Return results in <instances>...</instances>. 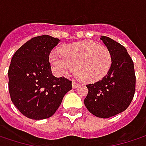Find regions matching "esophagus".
I'll return each instance as SVG.
<instances>
[{"mask_svg":"<svg viewBox=\"0 0 146 146\" xmlns=\"http://www.w3.org/2000/svg\"><path fill=\"white\" fill-rule=\"evenodd\" d=\"M72 85H73V89H76L77 87H78V86H79V83H78V82H76V81H73Z\"/></svg>","mask_w":146,"mask_h":146,"instance_id":"esophagus-1","label":"esophagus"}]
</instances>
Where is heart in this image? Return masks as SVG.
<instances>
[{"mask_svg": "<svg viewBox=\"0 0 146 146\" xmlns=\"http://www.w3.org/2000/svg\"><path fill=\"white\" fill-rule=\"evenodd\" d=\"M50 54V62L59 74H67L75 68V74L85 82H96L103 78L111 66L109 49L92 41H79L65 44Z\"/></svg>", "mask_w": 146, "mask_h": 146, "instance_id": "b5f03b06", "label": "heart"}]
</instances>
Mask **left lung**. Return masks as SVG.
Segmentation results:
<instances>
[{
    "mask_svg": "<svg viewBox=\"0 0 146 146\" xmlns=\"http://www.w3.org/2000/svg\"><path fill=\"white\" fill-rule=\"evenodd\" d=\"M111 55V66L101 80L87 84L84 105L90 113L108 118L125 111L135 92L133 62L126 48L112 39L101 36Z\"/></svg>",
    "mask_w": 146,
    "mask_h": 146,
    "instance_id": "left-lung-1",
    "label": "left lung"
}]
</instances>
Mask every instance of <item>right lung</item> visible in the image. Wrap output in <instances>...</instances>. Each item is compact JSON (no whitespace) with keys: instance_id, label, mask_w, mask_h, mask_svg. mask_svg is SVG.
I'll return each instance as SVG.
<instances>
[{"instance_id":"add662e5","label":"right lung","mask_w":146,"mask_h":146,"mask_svg":"<svg viewBox=\"0 0 146 146\" xmlns=\"http://www.w3.org/2000/svg\"><path fill=\"white\" fill-rule=\"evenodd\" d=\"M59 42V39L46 35L32 38L12 58L8 69L11 100L30 119L51 117L72 90V81L51 73L49 56Z\"/></svg>"}]
</instances>
